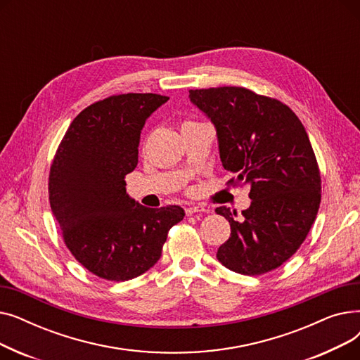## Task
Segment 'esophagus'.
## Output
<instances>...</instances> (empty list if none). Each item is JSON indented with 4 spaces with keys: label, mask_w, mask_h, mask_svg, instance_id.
<instances>
[{
    "label": "esophagus",
    "mask_w": 360,
    "mask_h": 360,
    "mask_svg": "<svg viewBox=\"0 0 360 360\" xmlns=\"http://www.w3.org/2000/svg\"><path fill=\"white\" fill-rule=\"evenodd\" d=\"M202 212H204L202 205H190V207H186V209H185L186 216H193L195 213H202Z\"/></svg>",
    "instance_id": "esophagus-1"
}]
</instances>
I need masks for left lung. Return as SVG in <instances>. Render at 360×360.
I'll use <instances>...</instances> for the list:
<instances>
[{"instance_id":"left-lung-1","label":"left lung","mask_w":360,"mask_h":360,"mask_svg":"<svg viewBox=\"0 0 360 360\" xmlns=\"http://www.w3.org/2000/svg\"><path fill=\"white\" fill-rule=\"evenodd\" d=\"M190 101L217 134L233 184L250 186L251 205L236 212L217 207L231 236L217 250L226 269L245 276L269 273L305 240L321 202V176L309 137L295 112L280 101L243 87L190 90Z\"/></svg>"}]
</instances>
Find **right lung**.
I'll return each mask as SVG.
<instances>
[{
    "mask_svg": "<svg viewBox=\"0 0 360 360\" xmlns=\"http://www.w3.org/2000/svg\"><path fill=\"white\" fill-rule=\"evenodd\" d=\"M169 101L127 93L87 106L74 118L49 174V202L67 248L90 273L110 281L141 276L159 261L179 205L148 209L127 194L147 118Z\"/></svg>",
    "mask_w": 360,
    "mask_h": 360,
    "instance_id": "right-lung-1",
    "label": "right lung"
}]
</instances>
